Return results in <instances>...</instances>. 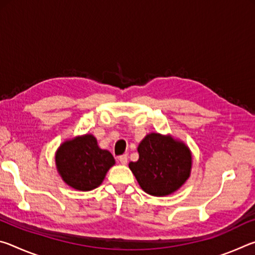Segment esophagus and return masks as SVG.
<instances>
[{
  "mask_svg": "<svg viewBox=\"0 0 255 255\" xmlns=\"http://www.w3.org/2000/svg\"><path fill=\"white\" fill-rule=\"evenodd\" d=\"M118 161L125 165V164H127V162H128V155L127 154L120 155V156L118 157Z\"/></svg>",
  "mask_w": 255,
  "mask_h": 255,
  "instance_id": "1",
  "label": "esophagus"
}]
</instances>
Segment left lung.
I'll use <instances>...</instances> for the list:
<instances>
[{
  "mask_svg": "<svg viewBox=\"0 0 255 255\" xmlns=\"http://www.w3.org/2000/svg\"><path fill=\"white\" fill-rule=\"evenodd\" d=\"M139 158L129 163L140 188L148 195H171L190 175L191 153L181 141L152 132L138 146Z\"/></svg>",
  "mask_w": 255,
  "mask_h": 255,
  "instance_id": "1",
  "label": "left lung"
}]
</instances>
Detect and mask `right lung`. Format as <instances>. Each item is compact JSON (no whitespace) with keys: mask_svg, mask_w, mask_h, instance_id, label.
<instances>
[{"mask_svg":"<svg viewBox=\"0 0 255 255\" xmlns=\"http://www.w3.org/2000/svg\"><path fill=\"white\" fill-rule=\"evenodd\" d=\"M114 164L111 153L99 147L92 135L67 140L56 153V165L60 176L68 185L81 191L99 187Z\"/></svg>","mask_w":255,"mask_h":255,"instance_id":"add662e5","label":"right lung"}]
</instances>
